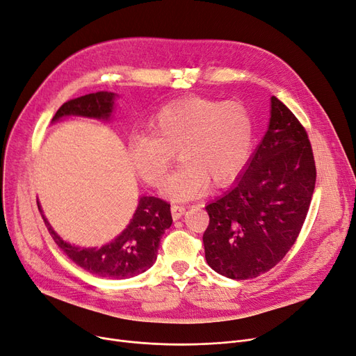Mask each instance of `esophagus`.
<instances>
[{"mask_svg": "<svg viewBox=\"0 0 356 356\" xmlns=\"http://www.w3.org/2000/svg\"><path fill=\"white\" fill-rule=\"evenodd\" d=\"M184 212H186V208H184L183 205H172V215L175 220H179Z\"/></svg>", "mask_w": 356, "mask_h": 356, "instance_id": "34e87169", "label": "esophagus"}]
</instances>
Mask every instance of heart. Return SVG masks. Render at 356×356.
<instances>
[{"label":"heart","mask_w":356,"mask_h":356,"mask_svg":"<svg viewBox=\"0 0 356 356\" xmlns=\"http://www.w3.org/2000/svg\"><path fill=\"white\" fill-rule=\"evenodd\" d=\"M253 143L254 120L245 104L188 97L161 107L148 120V132L134 134L128 156L138 176L159 184L177 149L181 164L161 189L175 200H191L204 195L209 181L222 186L237 177Z\"/></svg>","instance_id":"obj_1"}]
</instances>
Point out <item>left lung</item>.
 Segmentation results:
<instances>
[{"label":"left lung","instance_id":"obj_1","mask_svg":"<svg viewBox=\"0 0 356 356\" xmlns=\"http://www.w3.org/2000/svg\"><path fill=\"white\" fill-rule=\"evenodd\" d=\"M314 186L308 135L272 96L268 131L236 186L205 207L208 265L229 280H250L276 266L300 234Z\"/></svg>","mask_w":356,"mask_h":356}]
</instances>
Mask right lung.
Wrapping results in <instances>:
<instances>
[{
  "mask_svg": "<svg viewBox=\"0 0 356 356\" xmlns=\"http://www.w3.org/2000/svg\"><path fill=\"white\" fill-rule=\"evenodd\" d=\"M115 92L97 91L72 99L59 107L52 122L67 116H84L99 120L111 119ZM39 211L40 205L38 204ZM43 216V215H42ZM56 245L75 265L109 280H128L149 269L157 259L161 236L173 222L170 204L160 197L143 196L128 227L111 243L102 247H79L60 238L43 216Z\"/></svg>",
  "mask_w": 356,
  "mask_h": 356,
  "instance_id": "right-lung-1",
  "label": "right lung"
}]
</instances>
